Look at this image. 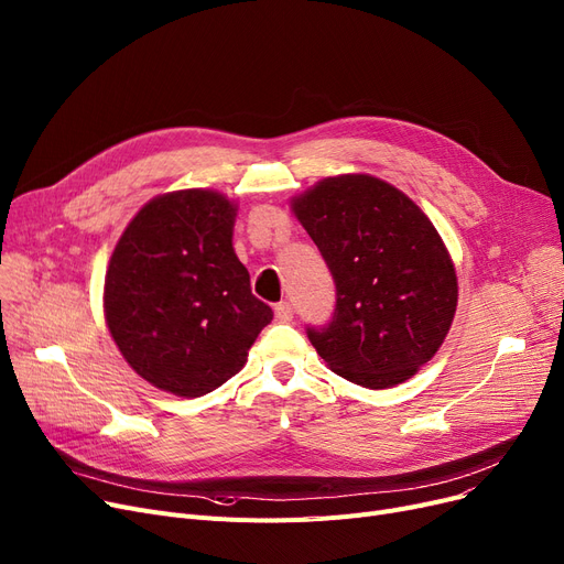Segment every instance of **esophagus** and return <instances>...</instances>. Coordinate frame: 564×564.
Wrapping results in <instances>:
<instances>
[{
	"mask_svg": "<svg viewBox=\"0 0 564 564\" xmlns=\"http://www.w3.org/2000/svg\"><path fill=\"white\" fill-rule=\"evenodd\" d=\"M274 313H276V317H279L281 323H290L292 321V306L288 302H279L274 306Z\"/></svg>",
	"mask_w": 564,
	"mask_h": 564,
	"instance_id": "34e87169",
	"label": "esophagus"
}]
</instances>
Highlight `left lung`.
<instances>
[{"label": "left lung", "instance_id": "left-lung-1", "mask_svg": "<svg viewBox=\"0 0 564 564\" xmlns=\"http://www.w3.org/2000/svg\"><path fill=\"white\" fill-rule=\"evenodd\" d=\"M336 283V308L308 340L329 369L369 389L397 387L443 346L458 281L429 216L373 175H336L290 200Z\"/></svg>", "mask_w": 564, "mask_h": 564}]
</instances>
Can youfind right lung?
I'll return each mask as SVG.
<instances>
[{"instance_id": "add662e5", "label": "right lung", "mask_w": 564, "mask_h": 564, "mask_svg": "<svg viewBox=\"0 0 564 564\" xmlns=\"http://www.w3.org/2000/svg\"><path fill=\"white\" fill-rule=\"evenodd\" d=\"M235 216L212 188L156 195L108 262L110 336L142 380L175 397H205L239 373L274 317L232 249Z\"/></svg>"}]
</instances>
